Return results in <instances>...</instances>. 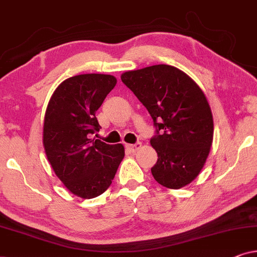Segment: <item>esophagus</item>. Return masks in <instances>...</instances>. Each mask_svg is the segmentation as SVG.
<instances>
[{"label": "esophagus", "mask_w": 257, "mask_h": 257, "mask_svg": "<svg viewBox=\"0 0 257 257\" xmlns=\"http://www.w3.org/2000/svg\"><path fill=\"white\" fill-rule=\"evenodd\" d=\"M142 149V143H137V144H127L126 145V150L128 151V152L131 153H135L137 151Z\"/></svg>", "instance_id": "obj_1"}]
</instances>
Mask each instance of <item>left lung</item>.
<instances>
[{
    "mask_svg": "<svg viewBox=\"0 0 257 257\" xmlns=\"http://www.w3.org/2000/svg\"><path fill=\"white\" fill-rule=\"evenodd\" d=\"M120 78L157 127L151 139L158 153L151 168L154 179L172 189L191 184L205 166L213 143V114L203 91L187 73L166 64L126 71Z\"/></svg>",
    "mask_w": 257,
    "mask_h": 257,
    "instance_id": "obj_1",
    "label": "left lung"
}]
</instances>
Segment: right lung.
<instances>
[{
	"mask_svg": "<svg viewBox=\"0 0 257 257\" xmlns=\"http://www.w3.org/2000/svg\"><path fill=\"white\" fill-rule=\"evenodd\" d=\"M117 78L103 73L70 77L49 100L43 124L45 154L72 194L92 199L110 187L125 156L121 144L108 145L90 135L99 131L96 112Z\"/></svg>",
	"mask_w": 257,
	"mask_h": 257,
	"instance_id": "obj_1",
	"label": "right lung"
}]
</instances>
